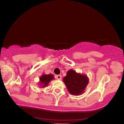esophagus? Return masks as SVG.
<instances>
[{
  "mask_svg": "<svg viewBox=\"0 0 124 124\" xmlns=\"http://www.w3.org/2000/svg\"><path fill=\"white\" fill-rule=\"evenodd\" d=\"M56 78L58 79V80H61L62 78V75H56Z\"/></svg>",
  "mask_w": 124,
  "mask_h": 124,
  "instance_id": "1",
  "label": "esophagus"
}]
</instances>
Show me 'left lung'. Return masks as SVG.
Wrapping results in <instances>:
<instances>
[{
    "mask_svg": "<svg viewBox=\"0 0 124 124\" xmlns=\"http://www.w3.org/2000/svg\"><path fill=\"white\" fill-rule=\"evenodd\" d=\"M63 81L71 95L78 96L84 92L89 80L86 74L77 73L75 70H70L67 72L66 76L63 78Z\"/></svg>",
    "mask_w": 124,
    "mask_h": 124,
    "instance_id": "1",
    "label": "left lung"
}]
</instances>
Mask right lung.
Returning <instances> with one entry per match:
<instances>
[{"mask_svg":"<svg viewBox=\"0 0 124 124\" xmlns=\"http://www.w3.org/2000/svg\"><path fill=\"white\" fill-rule=\"evenodd\" d=\"M54 79V76L51 74H43L39 78V83L38 84L40 88H44L49 85L52 80Z\"/></svg>","mask_w":124,"mask_h":124,"instance_id":"add662e5","label":"right lung"}]
</instances>
